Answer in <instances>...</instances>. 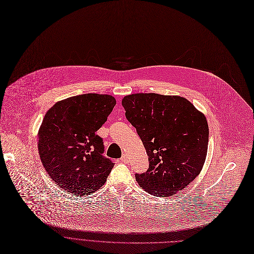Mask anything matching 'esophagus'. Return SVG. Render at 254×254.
Segmentation results:
<instances>
[{
    "mask_svg": "<svg viewBox=\"0 0 254 254\" xmlns=\"http://www.w3.org/2000/svg\"><path fill=\"white\" fill-rule=\"evenodd\" d=\"M121 162H123V163H128L129 162V159H128V157H127V155H123V157L121 158Z\"/></svg>",
    "mask_w": 254,
    "mask_h": 254,
    "instance_id": "34e87169",
    "label": "esophagus"
}]
</instances>
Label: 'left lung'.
Wrapping results in <instances>:
<instances>
[{"label":"left lung","instance_id":"left-lung-1","mask_svg":"<svg viewBox=\"0 0 254 254\" xmlns=\"http://www.w3.org/2000/svg\"><path fill=\"white\" fill-rule=\"evenodd\" d=\"M126 118L135 127L149 157V168L136 182L156 196L186 189L204 164L209 126L204 114L187 98L156 93L124 97Z\"/></svg>","mask_w":254,"mask_h":254}]
</instances>
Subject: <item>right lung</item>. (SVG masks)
Returning <instances> with one entry per match:
<instances>
[{
    "instance_id": "obj_1",
    "label": "right lung",
    "mask_w": 254,
    "mask_h": 254,
    "mask_svg": "<svg viewBox=\"0 0 254 254\" xmlns=\"http://www.w3.org/2000/svg\"><path fill=\"white\" fill-rule=\"evenodd\" d=\"M117 100L88 93L57 102L38 129V153L44 169L61 189L83 196L98 190L114 164L102 156L96 131L107 121Z\"/></svg>"
}]
</instances>
